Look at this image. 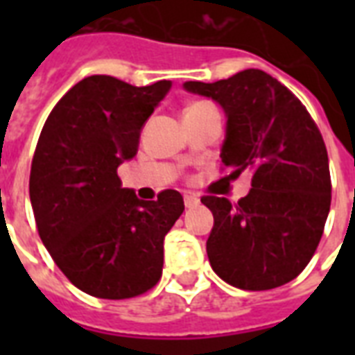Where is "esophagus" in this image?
Segmentation results:
<instances>
[{"label":"esophagus","mask_w":355,"mask_h":355,"mask_svg":"<svg viewBox=\"0 0 355 355\" xmlns=\"http://www.w3.org/2000/svg\"><path fill=\"white\" fill-rule=\"evenodd\" d=\"M200 200L197 195H186V197H184V205H186V208H193V206H197Z\"/></svg>","instance_id":"1"}]
</instances>
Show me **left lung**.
<instances>
[{"mask_svg":"<svg viewBox=\"0 0 355 355\" xmlns=\"http://www.w3.org/2000/svg\"><path fill=\"white\" fill-rule=\"evenodd\" d=\"M182 86L223 108V164L236 177L252 171V188L237 205L216 195L200 199L214 214L206 241L211 269L247 291L284 286L309 263L330 211V166L319 128L302 103L261 69Z\"/></svg>","mask_w":355,"mask_h":355,"instance_id":"1","label":"left lung"}]
</instances>
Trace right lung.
Here are the masks:
<instances>
[{
	"label": "right lung",
	"mask_w": 355,
	"mask_h": 355,
	"mask_svg": "<svg viewBox=\"0 0 355 355\" xmlns=\"http://www.w3.org/2000/svg\"><path fill=\"white\" fill-rule=\"evenodd\" d=\"M171 80L132 86L110 75L79 80L49 114L29 178L44 247L80 291L121 300L160 280L164 237L184 211L166 189L141 200L118 167L138 153L139 132Z\"/></svg>",
	"instance_id": "obj_1"
}]
</instances>
